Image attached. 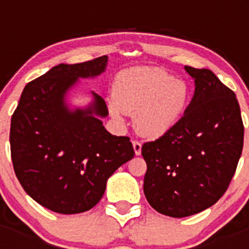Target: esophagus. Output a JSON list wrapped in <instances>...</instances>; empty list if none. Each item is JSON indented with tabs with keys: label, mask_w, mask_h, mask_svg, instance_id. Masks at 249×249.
Here are the masks:
<instances>
[{
	"label": "esophagus",
	"mask_w": 249,
	"mask_h": 249,
	"mask_svg": "<svg viewBox=\"0 0 249 249\" xmlns=\"http://www.w3.org/2000/svg\"><path fill=\"white\" fill-rule=\"evenodd\" d=\"M132 144H133V149H135L136 155L140 156L141 151H142V144H141V142H138V141H133V142H132Z\"/></svg>",
	"instance_id": "1"
}]
</instances>
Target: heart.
I'll return each instance as SVG.
<instances>
[{"label": "heart", "mask_w": 249, "mask_h": 249, "mask_svg": "<svg viewBox=\"0 0 249 249\" xmlns=\"http://www.w3.org/2000/svg\"><path fill=\"white\" fill-rule=\"evenodd\" d=\"M188 98L187 83L162 68H128L114 78L109 112L116 120L135 113L133 122L141 135L160 137L179 122Z\"/></svg>", "instance_id": "obj_1"}]
</instances>
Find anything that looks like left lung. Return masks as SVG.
Segmentation results:
<instances>
[{
    "label": "left lung",
    "mask_w": 249,
    "mask_h": 249,
    "mask_svg": "<svg viewBox=\"0 0 249 249\" xmlns=\"http://www.w3.org/2000/svg\"><path fill=\"white\" fill-rule=\"evenodd\" d=\"M195 94L179 122L142 146L143 192L157 212L182 218L210 208L227 191L243 148L236 94L206 68L184 66Z\"/></svg>",
    "instance_id": "left-lung-1"
}]
</instances>
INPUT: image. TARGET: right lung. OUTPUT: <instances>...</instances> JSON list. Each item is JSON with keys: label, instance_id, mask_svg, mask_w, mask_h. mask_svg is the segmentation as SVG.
Wrapping results in <instances>:
<instances>
[{"label": "right lung", "instance_id": "1", "mask_svg": "<svg viewBox=\"0 0 249 249\" xmlns=\"http://www.w3.org/2000/svg\"><path fill=\"white\" fill-rule=\"evenodd\" d=\"M108 57L61 63L27 83L11 120V157L16 177L31 198L50 211L74 214L100 202L107 179L133 158L128 137L106 131L105 100L73 111L66 94L78 78L105 72Z\"/></svg>", "mask_w": 249, "mask_h": 249}]
</instances>
